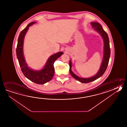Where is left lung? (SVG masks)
Wrapping results in <instances>:
<instances>
[{
	"label": "left lung",
	"mask_w": 127,
	"mask_h": 127,
	"mask_svg": "<svg viewBox=\"0 0 127 127\" xmlns=\"http://www.w3.org/2000/svg\"><path fill=\"white\" fill-rule=\"evenodd\" d=\"M91 25L92 27L94 28V30L102 37L104 41V56L103 60L100 65V68L97 74L94 76L88 78H83L78 76L76 74H74L71 70L72 63L70 61L69 62V72L70 74L74 79L77 80L80 82L83 83H88L89 82L93 81L99 78L101 76L107 69L108 65L109 63V59L110 58V47L109 39L107 33L104 30L100 24L98 22H91Z\"/></svg>",
	"instance_id": "obj_1"
}]
</instances>
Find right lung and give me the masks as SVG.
<instances>
[{
	"instance_id": "obj_1",
	"label": "right lung",
	"mask_w": 127,
	"mask_h": 127,
	"mask_svg": "<svg viewBox=\"0 0 127 127\" xmlns=\"http://www.w3.org/2000/svg\"><path fill=\"white\" fill-rule=\"evenodd\" d=\"M35 22H32L28 24L20 33L18 38V43L16 48V54L22 72L28 79L38 84H43L50 81L53 77L55 69L53 66L55 61L63 54L60 52L52 55L46 63L43 69L40 70H34L29 68L25 59L23 55V43L24 37L29 29V27L34 24Z\"/></svg>"
}]
</instances>
